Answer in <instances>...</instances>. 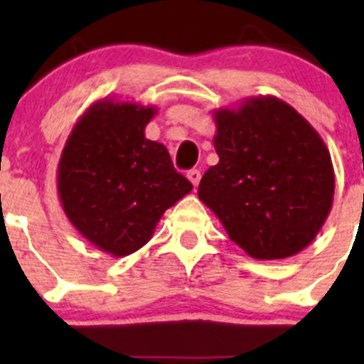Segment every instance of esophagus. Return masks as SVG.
Segmentation results:
<instances>
[{
	"mask_svg": "<svg viewBox=\"0 0 364 364\" xmlns=\"http://www.w3.org/2000/svg\"><path fill=\"white\" fill-rule=\"evenodd\" d=\"M186 178L190 179V183H192L193 186H197V185H199V181H200V172L197 171V168H192V171L186 172Z\"/></svg>",
	"mask_w": 364,
	"mask_h": 364,
	"instance_id": "esophagus-1",
	"label": "esophagus"
}]
</instances>
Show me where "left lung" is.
I'll list each match as a JSON object with an SVG mask.
<instances>
[{
	"label": "left lung",
	"instance_id": "left-lung-1",
	"mask_svg": "<svg viewBox=\"0 0 364 364\" xmlns=\"http://www.w3.org/2000/svg\"><path fill=\"white\" fill-rule=\"evenodd\" d=\"M220 161L199 199L253 259H287L308 247L335 196L331 155L314 127L277 97H250L213 111Z\"/></svg>",
	"mask_w": 364,
	"mask_h": 364
}]
</instances>
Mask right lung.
I'll return each instance as SVG.
<instances>
[{
    "instance_id": "add662e5",
    "label": "right lung",
    "mask_w": 364,
    "mask_h": 364,
    "mask_svg": "<svg viewBox=\"0 0 364 364\" xmlns=\"http://www.w3.org/2000/svg\"><path fill=\"white\" fill-rule=\"evenodd\" d=\"M153 105L98 100L70 132L58 164V196L77 232L127 257L151 240L161 215L192 192L167 148L146 139Z\"/></svg>"
}]
</instances>
